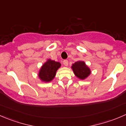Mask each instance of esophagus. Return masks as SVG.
<instances>
[{"label": "esophagus", "mask_w": 126, "mask_h": 126, "mask_svg": "<svg viewBox=\"0 0 126 126\" xmlns=\"http://www.w3.org/2000/svg\"><path fill=\"white\" fill-rule=\"evenodd\" d=\"M63 64H64L65 66H68V61L67 60H64L63 61Z\"/></svg>", "instance_id": "esophagus-1"}]
</instances>
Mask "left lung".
Returning <instances> with one entry per match:
<instances>
[{
	"label": "left lung",
	"instance_id": "8db88e82",
	"mask_svg": "<svg viewBox=\"0 0 126 126\" xmlns=\"http://www.w3.org/2000/svg\"><path fill=\"white\" fill-rule=\"evenodd\" d=\"M75 76L80 80L87 78L91 74V70L83 61H77L72 64L71 66Z\"/></svg>",
	"mask_w": 126,
	"mask_h": 126
}]
</instances>
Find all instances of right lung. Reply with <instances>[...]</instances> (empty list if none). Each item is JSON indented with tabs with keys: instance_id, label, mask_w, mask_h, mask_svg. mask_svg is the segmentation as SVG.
Listing matches in <instances>:
<instances>
[{
	"instance_id": "1",
	"label": "right lung",
	"mask_w": 126,
	"mask_h": 126,
	"mask_svg": "<svg viewBox=\"0 0 126 126\" xmlns=\"http://www.w3.org/2000/svg\"><path fill=\"white\" fill-rule=\"evenodd\" d=\"M61 63L51 59H48L41 67L38 72L39 79L44 82H49L55 77L56 72L60 68Z\"/></svg>"
}]
</instances>
